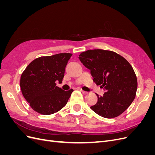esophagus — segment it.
<instances>
[{"mask_svg": "<svg viewBox=\"0 0 155 155\" xmlns=\"http://www.w3.org/2000/svg\"><path fill=\"white\" fill-rule=\"evenodd\" d=\"M80 91L84 95H87V94H88V92H86V91H83V90H80Z\"/></svg>", "mask_w": 155, "mask_h": 155, "instance_id": "obj_1", "label": "esophagus"}]
</instances>
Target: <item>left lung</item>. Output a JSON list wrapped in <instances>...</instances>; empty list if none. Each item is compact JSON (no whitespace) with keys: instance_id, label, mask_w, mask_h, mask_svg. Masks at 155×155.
Wrapping results in <instances>:
<instances>
[{"instance_id":"obj_1","label":"left lung","mask_w":155,"mask_h":155,"mask_svg":"<svg viewBox=\"0 0 155 155\" xmlns=\"http://www.w3.org/2000/svg\"><path fill=\"white\" fill-rule=\"evenodd\" d=\"M81 62L91 70L93 81L106 92L97 96L91 109L105 118L120 116L134 101L138 82L134 70L124 57L114 51L88 50L79 55Z\"/></svg>"}]
</instances>
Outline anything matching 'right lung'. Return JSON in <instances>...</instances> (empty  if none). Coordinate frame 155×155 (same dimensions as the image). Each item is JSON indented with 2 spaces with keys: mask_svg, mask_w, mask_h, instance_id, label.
I'll return each mask as SVG.
<instances>
[{
  "mask_svg": "<svg viewBox=\"0 0 155 155\" xmlns=\"http://www.w3.org/2000/svg\"><path fill=\"white\" fill-rule=\"evenodd\" d=\"M72 55L61 53L36 58L22 73L21 91L33 110L50 115L66 105L74 90L64 91L55 82H62L65 67Z\"/></svg>",
  "mask_w": 155,
  "mask_h": 155,
  "instance_id": "1",
  "label": "right lung"
}]
</instances>
